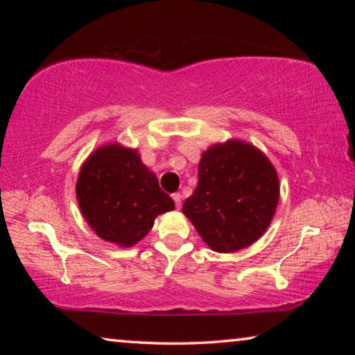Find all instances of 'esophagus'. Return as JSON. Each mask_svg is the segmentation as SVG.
<instances>
[{
    "instance_id": "esophagus-1",
    "label": "esophagus",
    "mask_w": 355,
    "mask_h": 355,
    "mask_svg": "<svg viewBox=\"0 0 355 355\" xmlns=\"http://www.w3.org/2000/svg\"><path fill=\"white\" fill-rule=\"evenodd\" d=\"M172 199H173V202H175L177 208H182V194L175 192V194H172Z\"/></svg>"
}]
</instances>
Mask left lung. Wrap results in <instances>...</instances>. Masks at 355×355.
Returning <instances> with one entry per match:
<instances>
[{
	"instance_id": "obj_1",
	"label": "left lung",
	"mask_w": 355,
	"mask_h": 355,
	"mask_svg": "<svg viewBox=\"0 0 355 355\" xmlns=\"http://www.w3.org/2000/svg\"><path fill=\"white\" fill-rule=\"evenodd\" d=\"M279 197V175L268 156L249 142L228 139L202 153L199 184L182 211L209 249L230 254L264 235Z\"/></svg>"
}]
</instances>
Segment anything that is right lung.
Wrapping results in <instances>:
<instances>
[{
  "label": "right lung",
  "instance_id": "add662e5",
  "mask_svg": "<svg viewBox=\"0 0 355 355\" xmlns=\"http://www.w3.org/2000/svg\"><path fill=\"white\" fill-rule=\"evenodd\" d=\"M76 200L95 235L120 248L139 243L156 216L175 208L137 150L119 142L87 156L78 173Z\"/></svg>",
  "mask_w": 355,
  "mask_h": 355
}]
</instances>
